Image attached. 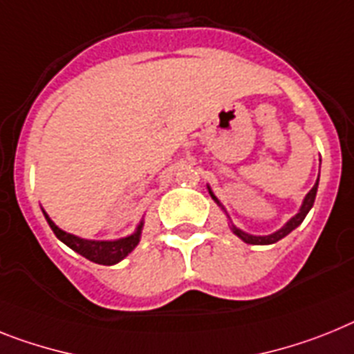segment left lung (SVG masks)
<instances>
[{
	"mask_svg": "<svg viewBox=\"0 0 354 354\" xmlns=\"http://www.w3.org/2000/svg\"><path fill=\"white\" fill-rule=\"evenodd\" d=\"M317 187H319V180H317V183H315V185H313V189H311V191L308 192V194H306L304 203H302V207H301V212L297 214L295 218L290 219V221H288L286 225H284V227L281 228V230H277V232H275V234H272V236H263V237H261V236H250V234L241 232L239 228L232 227L234 234L241 237L243 241L248 243V245H272V243H277L279 239H283L284 236H288V234L292 232L293 228H297V227H299V225H301L302 221H304L306 214L310 212V209H311V207H313V203H315V196H317ZM209 192H210V196H212V200L216 201V203H218V205H221V203H219L218 198H216V196L212 194V191H209Z\"/></svg>",
	"mask_w": 354,
	"mask_h": 354,
	"instance_id": "left-lung-1",
	"label": "left lung"
}]
</instances>
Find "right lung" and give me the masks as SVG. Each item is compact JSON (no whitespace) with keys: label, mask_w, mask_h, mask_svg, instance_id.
<instances>
[{"label":"right lung","mask_w":354,"mask_h":354,"mask_svg":"<svg viewBox=\"0 0 354 354\" xmlns=\"http://www.w3.org/2000/svg\"><path fill=\"white\" fill-rule=\"evenodd\" d=\"M44 218L48 221L53 234H55L64 245H68L71 250H75L77 254H81L82 257L93 261V263L97 264H106V266L117 264L118 261L124 259V257L138 245V241H140L142 225L133 236L118 239V241H88V239H81V237L71 236V234H66L64 230H61V228L46 216V212H44Z\"/></svg>","instance_id":"add662e5"}]
</instances>
